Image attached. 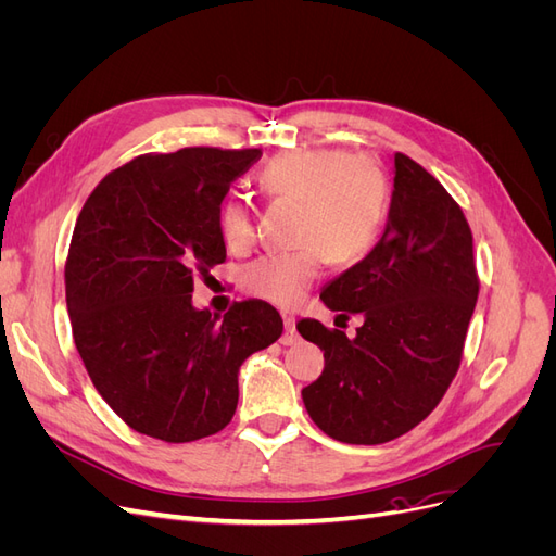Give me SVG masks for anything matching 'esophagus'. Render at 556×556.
Segmentation results:
<instances>
[{"label": "esophagus", "mask_w": 556, "mask_h": 556, "mask_svg": "<svg viewBox=\"0 0 556 556\" xmlns=\"http://www.w3.org/2000/svg\"><path fill=\"white\" fill-rule=\"evenodd\" d=\"M299 341V333H296V319L292 315H285V333L280 343L282 345H294Z\"/></svg>", "instance_id": "1"}]
</instances>
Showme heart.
I'll use <instances>...</instances> for the list:
<instances>
[{"mask_svg":"<svg viewBox=\"0 0 556 556\" xmlns=\"http://www.w3.org/2000/svg\"><path fill=\"white\" fill-rule=\"evenodd\" d=\"M260 188L299 201L296 250L268 252L245 268V290L276 306L301 304L327 260L355 264L380 239L387 215V178L380 166L345 150H285L264 164ZM217 225L225 243L243 252L255 243V220L245 199H227Z\"/></svg>","mask_w":556,"mask_h":556,"instance_id":"1","label":"heart"}]
</instances>
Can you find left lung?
I'll list each match as a JSON object with an SVG mask.
<instances>
[{"label": "left lung", "instance_id": "8db88e82", "mask_svg": "<svg viewBox=\"0 0 556 556\" xmlns=\"http://www.w3.org/2000/svg\"><path fill=\"white\" fill-rule=\"evenodd\" d=\"M478 288L473 233L457 201L396 153L384 233L319 294L364 325L352 339L317 319L296 325L325 352L323 376L301 390L313 422L350 445L394 441L422 422L457 374Z\"/></svg>", "mask_w": 556, "mask_h": 556}]
</instances>
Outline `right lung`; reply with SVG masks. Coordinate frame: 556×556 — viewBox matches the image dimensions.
<instances>
[{"label": "right lung", "instance_id": "right-lung-1", "mask_svg": "<svg viewBox=\"0 0 556 556\" xmlns=\"http://www.w3.org/2000/svg\"><path fill=\"white\" fill-rule=\"evenodd\" d=\"M257 157V148L141 155L78 215L64 271L74 343L134 431L190 443L225 429L241 364L280 339V313L262 299L223 317L192 304L194 276L227 257L217 215L229 182Z\"/></svg>", "mask_w": 556, "mask_h": 556}]
</instances>
